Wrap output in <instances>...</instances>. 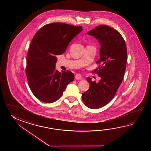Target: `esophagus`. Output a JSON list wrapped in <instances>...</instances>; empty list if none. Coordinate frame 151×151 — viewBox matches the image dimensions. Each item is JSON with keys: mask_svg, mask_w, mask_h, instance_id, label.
<instances>
[{"mask_svg": "<svg viewBox=\"0 0 151 151\" xmlns=\"http://www.w3.org/2000/svg\"><path fill=\"white\" fill-rule=\"evenodd\" d=\"M81 78H82V76H81V74H77L75 76V79H76V80L81 79Z\"/></svg>", "mask_w": 151, "mask_h": 151, "instance_id": "1", "label": "esophagus"}]
</instances>
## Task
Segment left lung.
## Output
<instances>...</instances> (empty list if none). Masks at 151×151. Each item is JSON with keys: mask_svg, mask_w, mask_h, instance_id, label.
Masks as SVG:
<instances>
[{"mask_svg": "<svg viewBox=\"0 0 151 151\" xmlns=\"http://www.w3.org/2000/svg\"><path fill=\"white\" fill-rule=\"evenodd\" d=\"M100 44L101 64L94 72L100 77L98 83L87 78L90 88L82 93L84 104L91 109H98L111 101L122 83L127 63V48L122 35L115 29L106 25L96 26L87 33Z\"/></svg>", "mask_w": 151, "mask_h": 151, "instance_id": "left-lung-1", "label": "left lung"}]
</instances>
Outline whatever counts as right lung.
I'll return each mask as SVG.
<instances>
[{"label": "right lung", "instance_id": "right-lung-1", "mask_svg": "<svg viewBox=\"0 0 151 151\" xmlns=\"http://www.w3.org/2000/svg\"><path fill=\"white\" fill-rule=\"evenodd\" d=\"M82 30L81 26L52 23L44 26L34 36L27 55L26 73L30 89L40 101H56L74 80L71 71L55 70L57 55L64 53L69 42Z\"/></svg>", "mask_w": 151, "mask_h": 151}]
</instances>
